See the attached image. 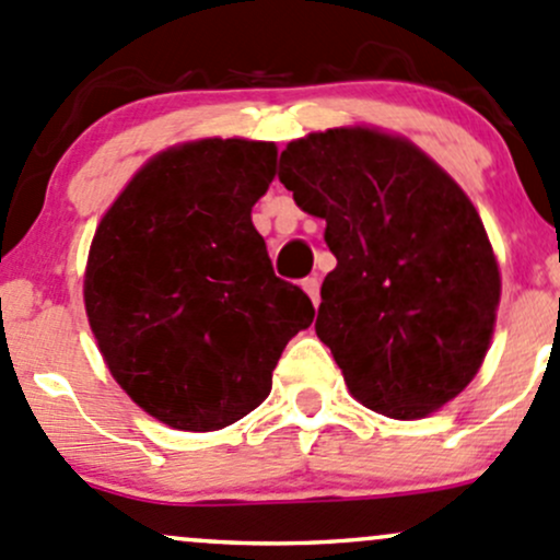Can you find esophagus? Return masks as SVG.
Instances as JSON below:
<instances>
[{"mask_svg":"<svg viewBox=\"0 0 560 560\" xmlns=\"http://www.w3.org/2000/svg\"><path fill=\"white\" fill-rule=\"evenodd\" d=\"M303 290L308 292L311 303L319 305V279H316V276H308V279H303Z\"/></svg>","mask_w":560,"mask_h":560,"instance_id":"obj_1","label":"esophagus"}]
</instances>
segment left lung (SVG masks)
I'll use <instances>...</instances> for the list:
<instances>
[{"mask_svg": "<svg viewBox=\"0 0 560 560\" xmlns=\"http://www.w3.org/2000/svg\"><path fill=\"white\" fill-rule=\"evenodd\" d=\"M279 179L327 222L335 270L316 335L364 408L423 419L475 378L497 322L499 265L478 209L432 158L375 128L290 141Z\"/></svg>", "mask_w": 560, "mask_h": 560, "instance_id": "left-lung-1", "label": "left lung"}]
</instances>
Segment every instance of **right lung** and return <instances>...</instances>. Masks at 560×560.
<instances>
[{
    "label": "right lung",
    "mask_w": 560,
    "mask_h": 560,
    "mask_svg": "<svg viewBox=\"0 0 560 560\" xmlns=\"http://www.w3.org/2000/svg\"><path fill=\"white\" fill-rule=\"evenodd\" d=\"M273 174L270 141H187L152 158L98 222L88 322L112 378L166 427L214 432L244 419L314 322L252 225Z\"/></svg>",
    "instance_id": "obj_1"
}]
</instances>
